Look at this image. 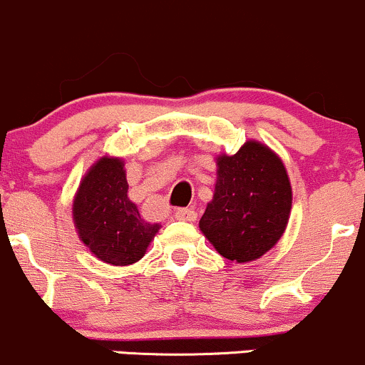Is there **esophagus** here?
<instances>
[{"label":"esophagus","instance_id":"1","mask_svg":"<svg viewBox=\"0 0 365 365\" xmlns=\"http://www.w3.org/2000/svg\"><path fill=\"white\" fill-rule=\"evenodd\" d=\"M175 218L180 220V222H194V220L197 218V213L192 210H185V207H182V210L175 211Z\"/></svg>","mask_w":365,"mask_h":365}]
</instances>
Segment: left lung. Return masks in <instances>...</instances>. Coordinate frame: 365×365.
I'll use <instances>...</instances> for the list:
<instances>
[{"mask_svg":"<svg viewBox=\"0 0 365 365\" xmlns=\"http://www.w3.org/2000/svg\"><path fill=\"white\" fill-rule=\"evenodd\" d=\"M291 204L282 159L265 143L247 140L235 154L216 158L215 194L199 228L223 258L255 262L280 241Z\"/></svg>","mask_w":365,"mask_h":365,"instance_id":"obj_1","label":"left lung"}]
</instances>
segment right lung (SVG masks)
Listing matches in <instances>:
<instances>
[{"instance_id": "add662e5", "label": "right lung", "mask_w": 365, "mask_h": 365, "mask_svg": "<svg viewBox=\"0 0 365 365\" xmlns=\"http://www.w3.org/2000/svg\"><path fill=\"white\" fill-rule=\"evenodd\" d=\"M72 220L90 253L114 267L138 262L161 228L145 222L128 197L124 161L115 155H102L83 176L72 199Z\"/></svg>"}]
</instances>
